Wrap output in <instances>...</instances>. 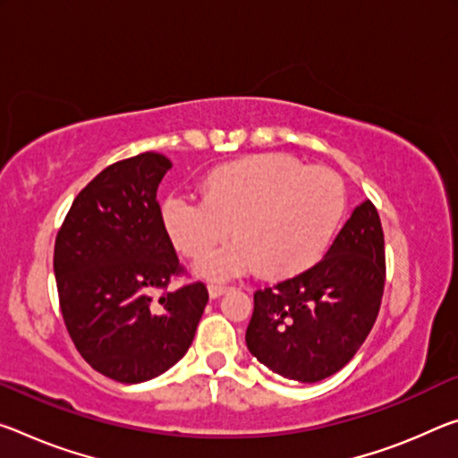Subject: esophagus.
Returning a JSON list of instances; mask_svg holds the SVG:
<instances>
[{
	"label": "esophagus",
	"mask_w": 458,
	"mask_h": 458,
	"mask_svg": "<svg viewBox=\"0 0 458 458\" xmlns=\"http://www.w3.org/2000/svg\"><path fill=\"white\" fill-rule=\"evenodd\" d=\"M228 289H230L228 285H220V283H209V285H208L209 297H214V300H216V297H220V295L226 293Z\"/></svg>",
	"instance_id": "1"
}]
</instances>
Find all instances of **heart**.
<instances>
[{
  "instance_id": "b5f03b06",
  "label": "heart",
  "mask_w": 458,
  "mask_h": 458,
  "mask_svg": "<svg viewBox=\"0 0 458 458\" xmlns=\"http://www.w3.org/2000/svg\"><path fill=\"white\" fill-rule=\"evenodd\" d=\"M346 209L343 177L328 166H308L289 155L232 163L212 173L206 195L173 193L163 222L173 244L199 265L208 279H232L260 265L268 275L310 267L328 249Z\"/></svg>"
}]
</instances>
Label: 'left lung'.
Returning <instances> with one entry per match:
<instances>
[{"mask_svg":"<svg viewBox=\"0 0 458 458\" xmlns=\"http://www.w3.org/2000/svg\"><path fill=\"white\" fill-rule=\"evenodd\" d=\"M386 287L379 212L362 201L326 255L306 271L255 292L246 346L285 379L338 373L371 332Z\"/></svg>","mask_w":458,"mask_h":458,"instance_id":"1","label":"left lung"}]
</instances>
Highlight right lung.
Returning <instances> with one entry per match:
<instances>
[{"instance_id": "obj_1", "label": "right lung", "mask_w": 458, "mask_h": 458, "mask_svg": "<svg viewBox=\"0 0 458 458\" xmlns=\"http://www.w3.org/2000/svg\"><path fill=\"white\" fill-rule=\"evenodd\" d=\"M173 163L140 152L106 166L72 201L55 241L61 314L72 344L98 373L142 383L191 346L209 300L187 275L165 228L157 190Z\"/></svg>"}]
</instances>
